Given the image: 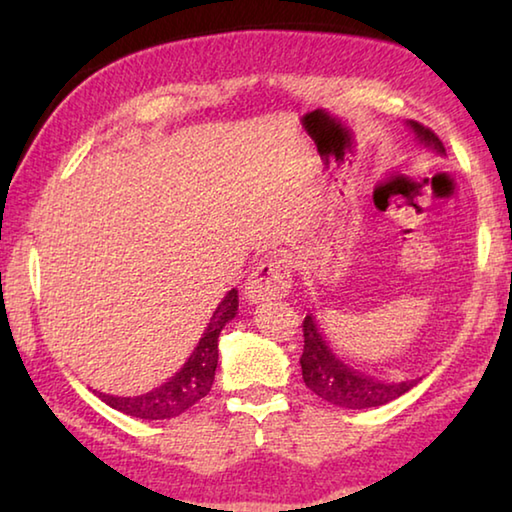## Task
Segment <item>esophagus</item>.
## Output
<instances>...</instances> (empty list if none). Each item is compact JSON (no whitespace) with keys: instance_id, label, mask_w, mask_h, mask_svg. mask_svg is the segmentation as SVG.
<instances>
[{"instance_id":"34e87169","label":"esophagus","mask_w":512,"mask_h":512,"mask_svg":"<svg viewBox=\"0 0 512 512\" xmlns=\"http://www.w3.org/2000/svg\"><path fill=\"white\" fill-rule=\"evenodd\" d=\"M291 291V264L284 257H271L257 264L246 280L244 293L250 302L280 300Z\"/></svg>"}]
</instances>
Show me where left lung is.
Listing matches in <instances>:
<instances>
[{
  "instance_id": "1",
  "label": "left lung",
  "mask_w": 512,
  "mask_h": 512,
  "mask_svg": "<svg viewBox=\"0 0 512 512\" xmlns=\"http://www.w3.org/2000/svg\"><path fill=\"white\" fill-rule=\"evenodd\" d=\"M413 133L420 137V142L433 146L438 153H445L443 142L431 128L422 126L420 121H409ZM302 334H305V350H302L300 366H302V379L309 391H314L325 402L343 406V409H372V406H381L397 400L404 393L418 384L420 379L400 381V384H388V381L372 379L363 372L350 368L343 363L336 354L329 350L323 334L316 325L311 314L302 320Z\"/></svg>"
}]
</instances>
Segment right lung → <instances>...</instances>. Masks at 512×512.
Masks as SVG:
<instances>
[{"label":"right lung","mask_w":512,"mask_h":512,"mask_svg":"<svg viewBox=\"0 0 512 512\" xmlns=\"http://www.w3.org/2000/svg\"><path fill=\"white\" fill-rule=\"evenodd\" d=\"M239 307L237 291H228V296L221 300V305L207 323L203 339L198 341L196 350L187 363L180 368L169 381L155 388L151 393L137 395V397H115L106 393H97L103 402L112 409H117L126 415L142 420H169L176 415L185 413L187 409L203 400V397L212 391L214 384V370L219 363V334L228 320L235 318Z\"/></svg>","instance_id":"right-lung-1"}]
</instances>
